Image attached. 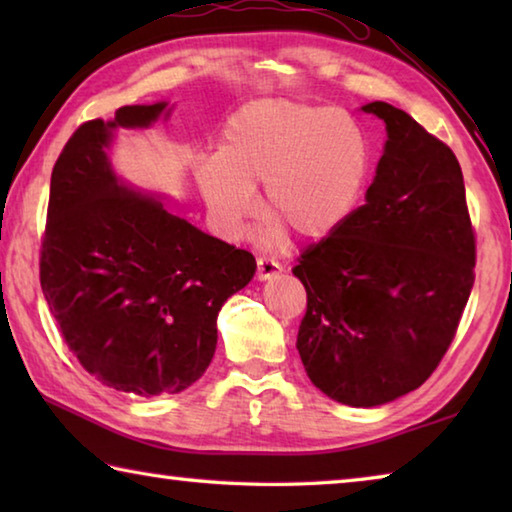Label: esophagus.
Returning <instances> with one entry per match:
<instances>
[{
  "mask_svg": "<svg viewBox=\"0 0 512 512\" xmlns=\"http://www.w3.org/2000/svg\"><path fill=\"white\" fill-rule=\"evenodd\" d=\"M282 264L275 262L271 257H257V277L259 280H271V277L280 275Z\"/></svg>",
  "mask_w": 512,
  "mask_h": 512,
  "instance_id": "1",
  "label": "esophagus"
}]
</instances>
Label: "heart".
Masks as SVG:
<instances>
[{"label":"heart","instance_id":"1","mask_svg":"<svg viewBox=\"0 0 512 512\" xmlns=\"http://www.w3.org/2000/svg\"><path fill=\"white\" fill-rule=\"evenodd\" d=\"M370 173L361 126L341 110L291 99L246 103L228 119L219 153L196 167L212 223L235 235L253 212V189L277 237L287 225L302 239H323L357 207Z\"/></svg>","mask_w":512,"mask_h":512}]
</instances>
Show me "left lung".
<instances>
[{"label":"left lung","instance_id":"obj_1","mask_svg":"<svg viewBox=\"0 0 512 512\" xmlns=\"http://www.w3.org/2000/svg\"><path fill=\"white\" fill-rule=\"evenodd\" d=\"M388 140L366 205L298 255L309 379L350 406L422 386L452 345L474 287L476 237L454 151L386 101L363 106Z\"/></svg>","mask_w":512,"mask_h":512}]
</instances>
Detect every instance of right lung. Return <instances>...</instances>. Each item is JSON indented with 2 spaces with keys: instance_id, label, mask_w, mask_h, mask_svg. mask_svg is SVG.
Segmentation results:
<instances>
[{
  "instance_id": "1",
  "label": "right lung",
  "mask_w": 512,
  "mask_h": 512,
  "mask_svg": "<svg viewBox=\"0 0 512 512\" xmlns=\"http://www.w3.org/2000/svg\"><path fill=\"white\" fill-rule=\"evenodd\" d=\"M167 103L124 106L76 128L51 171L40 287L67 348L103 386L185 391L210 366L216 316L255 275L248 250L205 235L117 183L112 128H146Z\"/></svg>"
}]
</instances>
